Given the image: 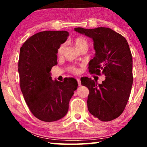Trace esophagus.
<instances>
[{
    "instance_id": "esophagus-1",
    "label": "esophagus",
    "mask_w": 147,
    "mask_h": 147,
    "mask_svg": "<svg viewBox=\"0 0 147 147\" xmlns=\"http://www.w3.org/2000/svg\"><path fill=\"white\" fill-rule=\"evenodd\" d=\"M76 80H77V82H78V86H81V81H80V80L79 78H77V79H76Z\"/></svg>"
}]
</instances>
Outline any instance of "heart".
Masks as SVG:
<instances>
[{
	"instance_id": "1",
	"label": "heart",
	"mask_w": 147,
	"mask_h": 147,
	"mask_svg": "<svg viewBox=\"0 0 147 147\" xmlns=\"http://www.w3.org/2000/svg\"><path fill=\"white\" fill-rule=\"evenodd\" d=\"M73 43L74 46L76 47V48L80 51L81 49L84 48V47H87L88 48V41H87L85 39L82 38V37H78V38H76L74 39ZM65 45L64 43L61 44L60 46L58 47V51H57V54L58 56H60L63 54V52L65 51ZM69 71L70 73L73 74H79L80 72V69L79 67H76L75 65H71L68 68Z\"/></svg>"
}]
</instances>
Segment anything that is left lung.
Returning a JSON list of instances; mask_svg holds the SVG:
<instances>
[{
  "instance_id": "1",
  "label": "left lung",
  "mask_w": 147,
  "mask_h": 147,
  "mask_svg": "<svg viewBox=\"0 0 147 147\" xmlns=\"http://www.w3.org/2000/svg\"><path fill=\"white\" fill-rule=\"evenodd\" d=\"M74 31L93 40L95 54L89 63V73L106 76L101 84L88 77L81 80L89 91L88 110L100 121H112L124 110L133 84L132 56L128 42L122 35L105 27H79Z\"/></svg>"
}]
</instances>
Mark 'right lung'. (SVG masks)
<instances>
[{
	"label": "right lung",
	"mask_w": 147,
	"mask_h": 147,
	"mask_svg": "<svg viewBox=\"0 0 147 147\" xmlns=\"http://www.w3.org/2000/svg\"><path fill=\"white\" fill-rule=\"evenodd\" d=\"M67 31H43L28 38L20 49V87L32 114L39 120L53 122L63 118L76 90L75 79L53 81L51 69L58 63L57 51L67 39Z\"/></svg>",
	"instance_id": "add662e5"
}]
</instances>
